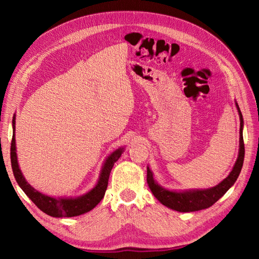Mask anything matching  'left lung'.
Returning <instances> with one entry per match:
<instances>
[{"mask_svg": "<svg viewBox=\"0 0 259 259\" xmlns=\"http://www.w3.org/2000/svg\"><path fill=\"white\" fill-rule=\"evenodd\" d=\"M238 107L239 114H240V151L236 164L231 170V173L228 177L225 178L221 184L210 188L206 190H192V191H184V192H176V191H168L163 189L158 184L154 182L152 171L150 168L147 167V183L149 188L152 191L154 197L158 199L163 205H165L171 209L177 211H195L200 209H204L214 204L221 199L223 195L228 191L229 188L236 183L237 178L240 175V171L243 166V161H244V142H243V117L242 113Z\"/></svg>", "mask_w": 259, "mask_h": 259, "instance_id": "obj_1", "label": "left lung"}]
</instances>
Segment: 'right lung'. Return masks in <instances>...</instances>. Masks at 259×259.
<instances>
[{"mask_svg":"<svg viewBox=\"0 0 259 259\" xmlns=\"http://www.w3.org/2000/svg\"><path fill=\"white\" fill-rule=\"evenodd\" d=\"M123 152V148L116 149L108 156L106 160L104 167L101 169L100 177L97 185L93 189L80 198L70 199H55L48 197L41 192L36 191L34 188L31 187L27 182L25 177L22 176L21 171L18 166L17 154H16V143H15V117L13 119V138L11 144V162L12 168L16 182L19 187L23 190L29 199L32 201L34 204L40 208L45 214L53 217H73L79 216L84 213H88L91 209L95 207L98 203L103 200L105 192L108 187V180L110 176V171L114 165V163L119 160Z\"/></svg>","mask_w":259,"mask_h":259,"instance_id":"add662e5","label":"right lung"}]
</instances>
